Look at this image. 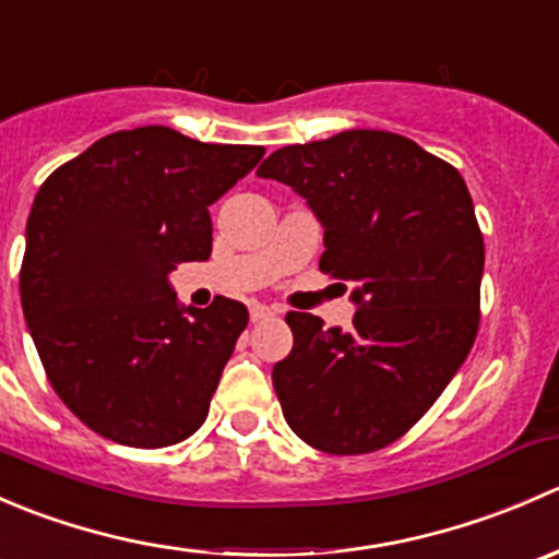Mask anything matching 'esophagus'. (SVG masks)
Listing matches in <instances>:
<instances>
[{
	"label": "esophagus",
	"instance_id": "obj_1",
	"mask_svg": "<svg viewBox=\"0 0 559 559\" xmlns=\"http://www.w3.org/2000/svg\"><path fill=\"white\" fill-rule=\"evenodd\" d=\"M275 308H267L262 306V302H257V306H251V321L253 324H259V321H267V319H275Z\"/></svg>",
	"mask_w": 559,
	"mask_h": 559
}]
</instances>
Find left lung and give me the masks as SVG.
Wrapping results in <instances>:
<instances>
[{
    "instance_id": "1",
    "label": "left lung",
    "mask_w": 559,
    "mask_h": 559,
    "mask_svg": "<svg viewBox=\"0 0 559 559\" xmlns=\"http://www.w3.org/2000/svg\"><path fill=\"white\" fill-rule=\"evenodd\" d=\"M257 175L306 197L324 227L319 270L357 284L348 332L286 313L295 346L273 368L286 421L324 454L379 452L430 411L476 341L484 238L471 191L384 129L286 145Z\"/></svg>"
}]
</instances>
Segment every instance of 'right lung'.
<instances>
[{"label":"right lung","instance_id":"obj_1","mask_svg":"<svg viewBox=\"0 0 559 559\" xmlns=\"http://www.w3.org/2000/svg\"><path fill=\"white\" fill-rule=\"evenodd\" d=\"M264 156L170 127L97 140L39 186L21 308L61 403L107 441L162 449L194 436L248 324L243 302L180 308L170 273L205 262L207 205Z\"/></svg>","mask_w":559,"mask_h":559}]
</instances>
